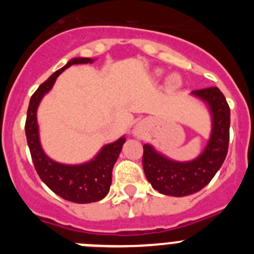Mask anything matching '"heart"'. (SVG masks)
<instances>
[{
    "label": "heart",
    "mask_w": 254,
    "mask_h": 254,
    "mask_svg": "<svg viewBox=\"0 0 254 254\" xmlns=\"http://www.w3.org/2000/svg\"><path fill=\"white\" fill-rule=\"evenodd\" d=\"M158 73H160V71H158ZM182 84V80L178 75H172L168 78V85L170 87H179Z\"/></svg>",
    "instance_id": "heart-1"
}]
</instances>
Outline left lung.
Segmentation results:
<instances>
[{"label":"left lung","mask_w":254,"mask_h":254,"mask_svg":"<svg viewBox=\"0 0 254 254\" xmlns=\"http://www.w3.org/2000/svg\"><path fill=\"white\" fill-rule=\"evenodd\" d=\"M208 105L212 131L205 150L194 160L174 161L158 152L151 145H143L142 165L152 188L167 196L183 197L196 193L214 178L228 154L230 108L219 87L192 91Z\"/></svg>","instance_id":"obj_1"}]
</instances>
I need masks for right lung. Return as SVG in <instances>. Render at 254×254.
<instances>
[{"mask_svg":"<svg viewBox=\"0 0 254 254\" xmlns=\"http://www.w3.org/2000/svg\"><path fill=\"white\" fill-rule=\"evenodd\" d=\"M91 58H72L62 68L56 71L48 80L37 89L30 98L26 114L25 133L28 146L35 170L47 187L62 198L76 203H90L100 201L109 192L112 185V170L120 156L126 137L108 143L93 160L78 165H67L52 160L42 149L39 128L37 122V109L40 100L52 89L56 78L72 64H93Z\"/></svg>","mask_w":254,"mask_h":254,"instance_id":"right-lung-1","label":"right lung"}]
</instances>
